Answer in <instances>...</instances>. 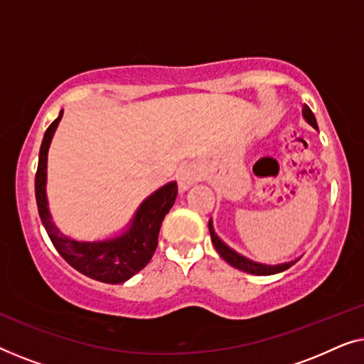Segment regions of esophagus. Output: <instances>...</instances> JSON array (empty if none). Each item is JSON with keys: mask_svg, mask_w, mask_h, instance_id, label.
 Returning a JSON list of instances; mask_svg holds the SVG:
<instances>
[{"mask_svg": "<svg viewBox=\"0 0 364 364\" xmlns=\"http://www.w3.org/2000/svg\"><path fill=\"white\" fill-rule=\"evenodd\" d=\"M198 178H200V171H198L196 166H192V164H183L177 172L178 191L181 192L188 191V188L198 181Z\"/></svg>", "mask_w": 364, "mask_h": 364, "instance_id": "34e87169", "label": "esophagus"}]
</instances>
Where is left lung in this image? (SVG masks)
<instances>
[{"mask_svg": "<svg viewBox=\"0 0 364 364\" xmlns=\"http://www.w3.org/2000/svg\"><path fill=\"white\" fill-rule=\"evenodd\" d=\"M301 116L305 121L310 124L313 129H316L318 131V124H316V119H315V114L311 112V109L308 106H303V111H301ZM208 230H210V237H212V243L213 247H215V250L220 253V257L225 260L228 265L238 268V270L242 272H247L250 273V275H258V277H267V275H275V273H280V272H285L290 268L291 265H295V263L300 260V257L296 258H291V260L288 262H280V263H263V262H257V260H252V258H248L243 255V253L237 252L235 248H232L228 245L227 242H223L220 237L217 235L215 228H213V220L210 218L208 220Z\"/></svg>", "mask_w": 364, "mask_h": 364, "instance_id": "1", "label": "left lung"}]
</instances>
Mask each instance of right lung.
Segmentation results:
<instances>
[{
    "instance_id": "1",
    "label": "right lung",
    "mask_w": 364,
    "mask_h": 364,
    "mask_svg": "<svg viewBox=\"0 0 364 364\" xmlns=\"http://www.w3.org/2000/svg\"><path fill=\"white\" fill-rule=\"evenodd\" d=\"M63 112L64 111L59 112L56 121L44 132L41 149H39L38 172L36 181H34L39 217H41L53 245L69 265L92 280L112 283V285L124 283L151 262L157 248V238L164 217L167 215L177 198V182L172 181L164 183L151 196H147L136 208L127 225L106 238L79 240V238L61 232L53 222L46 186L48 152L54 132L63 119Z\"/></svg>"
}]
</instances>
